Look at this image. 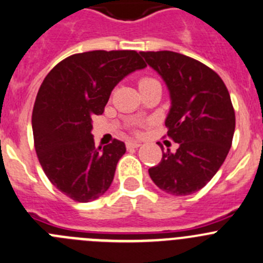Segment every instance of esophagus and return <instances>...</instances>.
<instances>
[{
  "label": "esophagus",
  "instance_id": "34e87169",
  "mask_svg": "<svg viewBox=\"0 0 263 263\" xmlns=\"http://www.w3.org/2000/svg\"><path fill=\"white\" fill-rule=\"evenodd\" d=\"M126 145H127V147H128V149H132V147L135 149V147H139L141 144H140L139 141H128Z\"/></svg>",
  "mask_w": 263,
  "mask_h": 263
}]
</instances>
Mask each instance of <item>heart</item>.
Listing matches in <instances>:
<instances>
[{"label":"heart","mask_w":263,"mask_h":263,"mask_svg":"<svg viewBox=\"0 0 263 263\" xmlns=\"http://www.w3.org/2000/svg\"><path fill=\"white\" fill-rule=\"evenodd\" d=\"M152 81H154V80H152V78H142V80H140L139 86H144V85H146V83L152 82Z\"/></svg>","instance_id":"obj_1"}]
</instances>
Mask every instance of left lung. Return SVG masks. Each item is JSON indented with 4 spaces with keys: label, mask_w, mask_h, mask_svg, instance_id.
<instances>
[{
    "label": "left lung",
    "mask_w": 263,
    "mask_h": 263,
    "mask_svg": "<svg viewBox=\"0 0 263 263\" xmlns=\"http://www.w3.org/2000/svg\"><path fill=\"white\" fill-rule=\"evenodd\" d=\"M170 91L167 135L178 144L149 168L153 182L175 196L204 187L225 162L235 131V111L220 76L200 61L173 51L140 52Z\"/></svg>",
    "instance_id": "obj_1"
}]
</instances>
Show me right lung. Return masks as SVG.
I'll return each instance as SVG.
<instances>
[{
	"label": "right lung",
	"instance_id": "obj_1",
	"mask_svg": "<svg viewBox=\"0 0 263 263\" xmlns=\"http://www.w3.org/2000/svg\"><path fill=\"white\" fill-rule=\"evenodd\" d=\"M145 67L136 51L96 50L64 59L43 80L32 114L35 153L51 183L70 199L91 202L110 187L126 145L114 139L95 147L92 117L104 113L126 76Z\"/></svg>",
	"mask_w": 263,
	"mask_h": 263
}]
</instances>
